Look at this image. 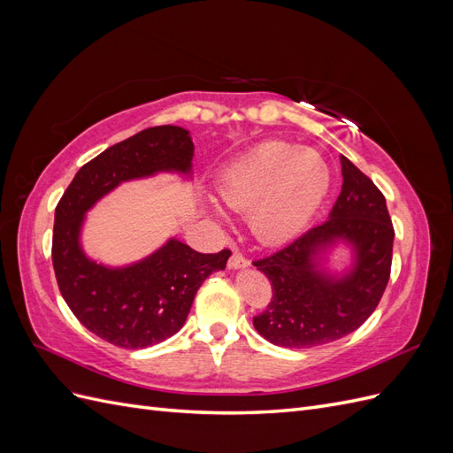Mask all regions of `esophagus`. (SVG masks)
<instances>
[{
  "mask_svg": "<svg viewBox=\"0 0 453 453\" xmlns=\"http://www.w3.org/2000/svg\"><path fill=\"white\" fill-rule=\"evenodd\" d=\"M250 266V260L245 258L242 253H234L230 258H228V268L230 270H243Z\"/></svg>",
  "mask_w": 453,
  "mask_h": 453,
  "instance_id": "34e87169",
  "label": "esophagus"
}]
</instances>
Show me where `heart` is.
I'll return each mask as SVG.
<instances>
[{
    "label": "heart",
    "mask_w": 453,
    "mask_h": 453,
    "mask_svg": "<svg viewBox=\"0 0 453 453\" xmlns=\"http://www.w3.org/2000/svg\"><path fill=\"white\" fill-rule=\"evenodd\" d=\"M331 185L326 162L313 149L265 142L234 160L217 177V196L228 210L248 213L253 236L281 245L303 232ZM215 217L221 210L210 205Z\"/></svg>",
    "instance_id": "b5f03b06"
}]
</instances>
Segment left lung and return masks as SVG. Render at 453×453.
Here are the masks:
<instances>
[{
	"label": "left lung",
	"mask_w": 453,
	"mask_h": 453,
	"mask_svg": "<svg viewBox=\"0 0 453 453\" xmlns=\"http://www.w3.org/2000/svg\"><path fill=\"white\" fill-rule=\"evenodd\" d=\"M342 190L328 219L276 255L253 263L273 300L253 319L281 348H318L359 328L386 291L395 232L376 185L340 155Z\"/></svg>",
	"instance_id": "8db88e82"
}]
</instances>
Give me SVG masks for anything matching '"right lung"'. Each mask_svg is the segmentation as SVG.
I'll return each instance as SVG.
<instances>
[{
    "label": "right lung",
    "mask_w": 453,
    "mask_h": 453,
    "mask_svg": "<svg viewBox=\"0 0 453 453\" xmlns=\"http://www.w3.org/2000/svg\"><path fill=\"white\" fill-rule=\"evenodd\" d=\"M195 143L181 127H155L105 149L77 172L54 211L52 266L64 300L90 333L127 349L180 333L200 285L225 270L230 251L205 255L170 236L127 265L92 258L83 245L87 213L127 183L173 173L193 180Z\"/></svg>",
    "instance_id": "add662e5"
}]
</instances>
